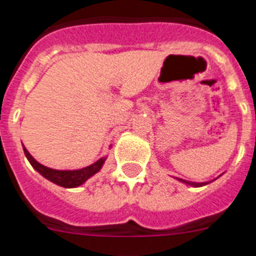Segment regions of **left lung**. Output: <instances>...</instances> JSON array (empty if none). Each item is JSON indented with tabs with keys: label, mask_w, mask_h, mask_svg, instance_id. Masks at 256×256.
<instances>
[{
	"label": "left lung",
	"mask_w": 256,
	"mask_h": 256,
	"mask_svg": "<svg viewBox=\"0 0 256 256\" xmlns=\"http://www.w3.org/2000/svg\"><path fill=\"white\" fill-rule=\"evenodd\" d=\"M179 182L186 183L188 186H192V187H202V186H206L207 182H202V183H196V182H188V180H184V179H180V178H176Z\"/></svg>",
	"instance_id": "8db88e82"
}]
</instances>
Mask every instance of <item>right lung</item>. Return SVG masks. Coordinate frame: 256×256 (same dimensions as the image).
<instances>
[{
    "instance_id": "obj_1",
    "label": "right lung",
    "mask_w": 256,
    "mask_h": 256,
    "mask_svg": "<svg viewBox=\"0 0 256 256\" xmlns=\"http://www.w3.org/2000/svg\"><path fill=\"white\" fill-rule=\"evenodd\" d=\"M24 152H25L26 158H28V163L32 166V168L36 172H39L44 178H46L50 182L56 183V184L64 188H76L82 186L83 183L87 182L90 176H94L96 173H98L101 170L102 166H104V160H106V156L101 158L96 163L90 164V166H86L82 169H76V170H58V169H52L48 168V166H42L39 162H36L34 158L31 156L30 152L26 150V148L24 146Z\"/></svg>"
}]
</instances>
